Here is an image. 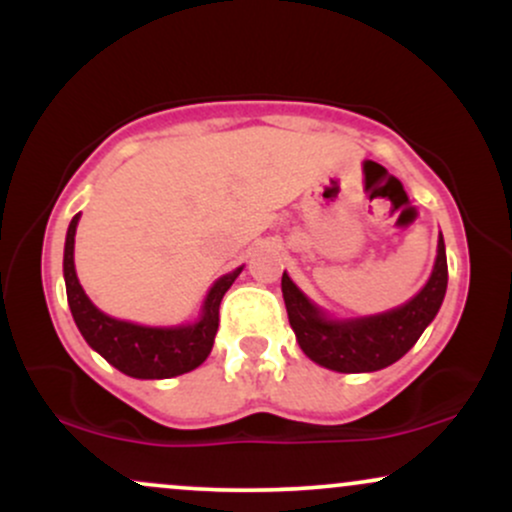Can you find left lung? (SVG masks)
Returning a JSON list of instances; mask_svg holds the SVG:
<instances>
[{"label":"left lung","instance_id":"obj_1","mask_svg":"<svg viewBox=\"0 0 512 512\" xmlns=\"http://www.w3.org/2000/svg\"><path fill=\"white\" fill-rule=\"evenodd\" d=\"M448 289V260L443 236L438 240V257L428 284L390 313L363 320H327L289 276H281L286 313L305 356L337 373H373L399 361L419 342L428 322L436 317Z\"/></svg>","mask_w":512,"mask_h":512}]
</instances>
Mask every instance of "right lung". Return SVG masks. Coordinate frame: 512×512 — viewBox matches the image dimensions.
Segmentation results:
<instances>
[{"mask_svg":"<svg viewBox=\"0 0 512 512\" xmlns=\"http://www.w3.org/2000/svg\"><path fill=\"white\" fill-rule=\"evenodd\" d=\"M79 214L69 223L67 243H64V281H67V301L72 308L74 322L91 349H96L110 366L125 375L142 380H163L190 373L202 366L211 354L216 330H219V305L223 293L231 289L233 281L243 272L221 276L204 301L202 320L187 327H142L132 322L115 320L96 308L81 289L74 272V236Z\"/></svg>","mask_w":512,"mask_h":512,"instance_id":"add662e5","label":"right lung"}]
</instances>
